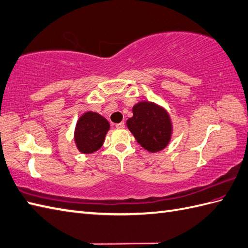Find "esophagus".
<instances>
[{"label":"esophagus","instance_id":"1","mask_svg":"<svg viewBox=\"0 0 248 248\" xmlns=\"http://www.w3.org/2000/svg\"><path fill=\"white\" fill-rule=\"evenodd\" d=\"M115 127H117L118 129H123L125 127V124H124V122L118 123V124H115Z\"/></svg>","mask_w":248,"mask_h":248}]
</instances>
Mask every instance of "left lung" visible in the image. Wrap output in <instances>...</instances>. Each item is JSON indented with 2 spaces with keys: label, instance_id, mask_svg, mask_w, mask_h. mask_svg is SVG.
Returning a JSON list of instances; mask_svg holds the SVG:
<instances>
[{
  "label": "left lung",
  "instance_id": "left-lung-1",
  "mask_svg": "<svg viewBox=\"0 0 248 248\" xmlns=\"http://www.w3.org/2000/svg\"><path fill=\"white\" fill-rule=\"evenodd\" d=\"M133 113L126 125L144 150L157 153L169 145L173 122L166 108L154 102L141 101L134 105Z\"/></svg>",
  "mask_w": 248,
  "mask_h": 248
}]
</instances>
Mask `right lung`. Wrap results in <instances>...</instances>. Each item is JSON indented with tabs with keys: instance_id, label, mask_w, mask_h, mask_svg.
<instances>
[{
	"instance_id": "1",
	"label": "right lung",
	"mask_w": 248,
	"mask_h": 248,
	"mask_svg": "<svg viewBox=\"0 0 248 248\" xmlns=\"http://www.w3.org/2000/svg\"><path fill=\"white\" fill-rule=\"evenodd\" d=\"M110 129L108 121L97 112L87 111L80 115L74 129V142L82 154H92L103 146Z\"/></svg>"
}]
</instances>
